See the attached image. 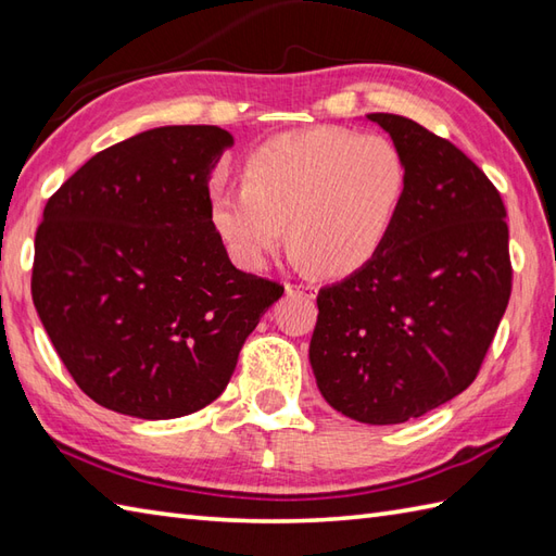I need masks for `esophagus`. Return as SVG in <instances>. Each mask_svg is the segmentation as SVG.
<instances>
[{
	"label": "esophagus",
	"instance_id": "34e87169",
	"mask_svg": "<svg viewBox=\"0 0 556 556\" xmlns=\"http://www.w3.org/2000/svg\"><path fill=\"white\" fill-rule=\"evenodd\" d=\"M287 293H289V296L313 301L317 296V289L311 287V285H287Z\"/></svg>",
	"mask_w": 556,
	"mask_h": 556
}]
</instances>
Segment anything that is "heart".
<instances>
[{"mask_svg":"<svg viewBox=\"0 0 556 556\" xmlns=\"http://www.w3.org/2000/svg\"><path fill=\"white\" fill-rule=\"evenodd\" d=\"M406 188L408 164L392 140L317 126L255 148L241 188H212L210 222L243 267H263L285 227L299 265L341 279L382 251Z\"/></svg>","mask_w":556,"mask_h":556,"instance_id":"1","label":"heart"}]
</instances>
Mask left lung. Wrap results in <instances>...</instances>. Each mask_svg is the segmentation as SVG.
Wrapping results in <instances>:
<instances>
[{"instance_id":"1","label":"left lung","mask_w":556,"mask_h":556,"mask_svg":"<svg viewBox=\"0 0 556 556\" xmlns=\"http://www.w3.org/2000/svg\"><path fill=\"white\" fill-rule=\"evenodd\" d=\"M365 119L408 164L406 200L382 251L317 293L311 365L346 418H420L476 380L511 296L509 227L497 188L448 140L399 114Z\"/></svg>"}]
</instances>
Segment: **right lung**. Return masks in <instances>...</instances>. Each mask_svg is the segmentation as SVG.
<instances>
[{"instance_id": "obj_1", "label": "right lung", "mask_w": 556, "mask_h": 556, "mask_svg": "<svg viewBox=\"0 0 556 556\" xmlns=\"http://www.w3.org/2000/svg\"><path fill=\"white\" fill-rule=\"evenodd\" d=\"M231 146L219 126L148 128L47 200L33 303L96 404L143 420L205 408L285 293L236 269L212 229L210 179Z\"/></svg>"}]
</instances>
